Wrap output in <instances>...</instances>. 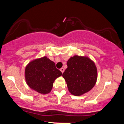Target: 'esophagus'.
Returning <instances> with one entry per match:
<instances>
[{
  "mask_svg": "<svg viewBox=\"0 0 124 124\" xmlns=\"http://www.w3.org/2000/svg\"><path fill=\"white\" fill-rule=\"evenodd\" d=\"M60 70H61V72H62V73H63V72H64V70H64V68H61V69H60Z\"/></svg>",
  "mask_w": 124,
  "mask_h": 124,
  "instance_id": "34e87169",
  "label": "esophagus"
}]
</instances>
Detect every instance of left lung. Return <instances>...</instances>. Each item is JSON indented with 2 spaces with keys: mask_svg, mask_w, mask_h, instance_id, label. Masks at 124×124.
I'll return each mask as SVG.
<instances>
[{
  "mask_svg": "<svg viewBox=\"0 0 124 124\" xmlns=\"http://www.w3.org/2000/svg\"><path fill=\"white\" fill-rule=\"evenodd\" d=\"M67 66L62 76L72 94L80 96L93 89L97 79V69L90 58L76 55L68 59Z\"/></svg>",
  "mask_w": 124,
  "mask_h": 124,
  "instance_id": "8db88e82",
  "label": "left lung"
}]
</instances>
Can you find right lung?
Listing matches in <instances>:
<instances>
[{
    "label": "right lung",
    "mask_w": 124,
    "mask_h": 124,
    "mask_svg": "<svg viewBox=\"0 0 124 124\" xmlns=\"http://www.w3.org/2000/svg\"><path fill=\"white\" fill-rule=\"evenodd\" d=\"M24 74L28 86L42 94L50 93L55 79L62 75L53 61L45 56L30 62L25 66Z\"/></svg>",
    "instance_id": "obj_1"
}]
</instances>
